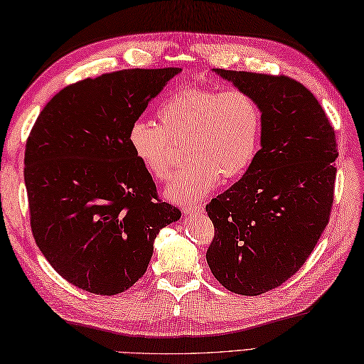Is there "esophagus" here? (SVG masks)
<instances>
[{"mask_svg":"<svg viewBox=\"0 0 364 364\" xmlns=\"http://www.w3.org/2000/svg\"><path fill=\"white\" fill-rule=\"evenodd\" d=\"M183 211L186 214H194V213L203 211V206L202 205H189V206H184Z\"/></svg>","mask_w":364,"mask_h":364,"instance_id":"obj_1","label":"esophagus"}]
</instances>
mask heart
Instances as JSON below:
<instances>
[{
  "label": "heart",
  "mask_w": 364,
  "mask_h": 364,
  "mask_svg": "<svg viewBox=\"0 0 364 364\" xmlns=\"http://www.w3.org/2000/svg\"><path fill=\"white\" fill-rule=\"evenodd\" d=\"M161 125L137 119L131 123L127 142L134 158L154 180H168L175 166L176 142L186 141L189 164L178 170L166 197L188 205L205 198L219 186L222 175H244L257 158L262 114L244 90L188 87L161 105Z\"/></svg>",
  "instance_id": "obj_1"
}]
</instances>
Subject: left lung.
<instances>
[{
  "mask_svg": "<svg viewBox=\"0 0 364 364\" xmlns=\"http://www.w3.org/2000/svg\"><path fill=\"white\" fill-rule=\"evenodd\" d=\"M214 72L257 100L262 134L250 168L206 205L215 231L206 261L223 288L259 296L304 266L327 227L336 178L335 129L296 80Z\"/></svg>",
  "mask_w": 364,
  "mask_h": 364,
  "instance_id": "obj_1",
  "label": "left lung"
}]
</instances>
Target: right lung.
Here are the masks:
<instances>
[{"label": "right lung", "instance_id": "1", "mask_svg": "<svg viewBox=\"0 0 364 364\" xmlns=\"http://www.w3.org/2000/svg\"><path fill=\"white\" fill-rule=\"evenodd\" d=\"M181 68H131L70 84L38 115L25 184L36 244L76 288L114 296L141 278L159 231L181 218L161 202L127 142L131 123Z\"/></svg>", "mask_w": 364, "mask_h": 364}]
</instances>
